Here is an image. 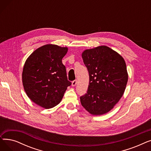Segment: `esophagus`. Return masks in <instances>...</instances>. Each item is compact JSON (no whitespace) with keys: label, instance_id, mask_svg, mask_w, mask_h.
<instances>
[{"label":"esophagus","instance_id":"34e87169","mask_svg":"<svg viewBox=\"0 0 151 151\" xmlns=\"http://www.w3.org/2000/svg\"><path fill=\"white\" fill-rule=\"evenodd\" d=\"M77 84V81L76 80H74L72 81V83H71V86H75Z\"/></svg>","mask_w":151,"mask_h":151}]
</instances>
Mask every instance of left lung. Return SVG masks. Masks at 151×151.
<instances>
[{
    "mask_svg": "<svg viewBox=\"0 0 151 151\" xmlns=\"http://www.w3.org/2000/svg\"><path fill=\"white\" fill-rule=\"evenodd\" d=\"M89 83L87 93L80 97L82 106L94 116L110 111L121 99L128 81L126 63L121 55L106 46L82 52Z\"/></svg>",
    "mask_w": 151,
    "mask_h": 151,
    "instance_id": "1",
    "label": "left lung"
}]
</instances>
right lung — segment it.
<instances>
[{
  "mask_svg": "<svg viewBox=\"0 0 151 151\" xmlns=\"http://www.w3.org/2000/svg\"><path fill=\"white\" fill-rule=\"evenodd\" d=\"M67 51V47L47 44L38 47L26 59L22 73L24 89L37 105L45 109L58 105L71 84L62 62Z\"/></svg>",
  "mask_w": 151,
  "mask_h": 151,
  "instance_id": "right-lung-1",
  "label": "right lung"
}]
</instances>
